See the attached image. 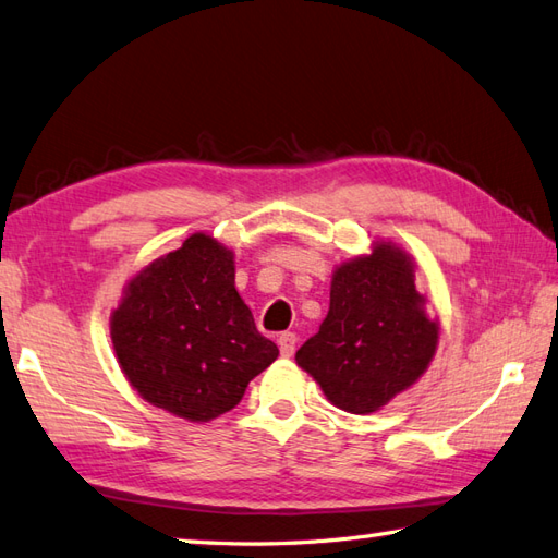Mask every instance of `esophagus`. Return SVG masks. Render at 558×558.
Here are the masks:
<instances>
[{"mask_svg":"<svg viewBox=\"0 0 558 558\" xmlns=\"http://www.w3.org/2000/svg\"><path fill=\"white\" fill-rule=\"evenodd\" d=\"M295 341H299V339H295V333H293V331H283L281 337L277 339V343H279V351H281V355H283V357H291V355L295 353Z\"/></svg>","mask_w":558,"mask_h":558,"instance_id":"34e87169","label":"esophagus"}]
</instances>
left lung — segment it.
<instances>
[{"mask_svg":"<svg viewBox=\"0 0 558 558\" xmlns=\"http://www.w3.org/2000/svg\"><path fill=\"white\" fill-rule=\"evenodd\" d=\"M425 303L413 257L377 241L369 255L333 269L329 313L295 363L341 411L375 413L411 389L435 357L439 322Z\"/></svg>","mask_w":558,"mask_h":558,"instance_id":"left-lung-1","label":"left lung"}]
</instances>
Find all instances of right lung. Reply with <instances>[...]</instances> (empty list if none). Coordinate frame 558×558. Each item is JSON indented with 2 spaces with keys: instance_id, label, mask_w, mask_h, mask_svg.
<instances>
[{
  "instance_id": "add662e5",
  "label": "right lung",
  "mask_w": 558,
  "mask_h": 558,
  "mask_svg": "<svg viewBox=\"0 0 558 558\" xmlns=\"http://www.w3.org/2000/svg\"><path fill=\"white\" fill-rule=\"evenodd\" d=\"M233 253L193 233L143 267L111 313L121 373L147 403L191 423L236 408L247 381L277 361L236 287Z\"/></svg>"
}]
</instances>
